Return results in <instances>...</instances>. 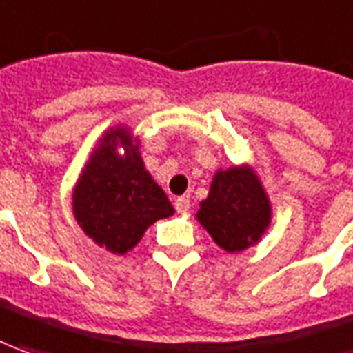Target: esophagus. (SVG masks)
Instances as JSON below:
<instances>
[{
    "mask_svg": "<svg viewBox=\"0 0 353 353\" xmlns=\"http://www.w3.org/2000/svg\"><path fill=\"white\" fill-rule=\"evenodd\" d=\"M174 208L179 213H186L188 209H190V200H188V196H181V198H176L174 200Z\"/></svg>",
    "mask_w": 353,
    "mask_h": 353,
    "instance_id": "obj_1",
    "label": "esophagus"
}]
</instances>
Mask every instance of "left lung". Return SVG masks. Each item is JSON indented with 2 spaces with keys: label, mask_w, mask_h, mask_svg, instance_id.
<instances>
[{
  "label": "left lung",
  "mask_w": 353,
  "mask_h": 353,
  "mask_svg": "<svg viewBox=\"0 0 353 353\" xmlns=\"http://www.w3.org/2000/svg\"><path fill=\"white\" fill-rule=\"evenodd\" d=\"M196 219L230 254L257 244L271 223V201L252 167L217 171Z\"/></svg>",
  "instance_id": "obj_1"
}]
</instances>
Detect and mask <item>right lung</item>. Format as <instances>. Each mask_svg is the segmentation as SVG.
Segmentation results:
<instances>
[{
  "mask_svg": "<svg viewBox=\"0 0 353 353\" xmlns=\"http://www.w3.org/2000/svg\"><path fill=\"white\" fill-rule=\"evenodd\" d=\"M138 148L126 126H113L99 138L72 190L80 228L117 255L130 252L150 225L174 213L167 194L145 171Z\"/></svg>",
  "mask_w": 353,
  "mask_h": 353,
  "instance_id": "add662e5",
  "label": "right lung"
}]
</instances>
